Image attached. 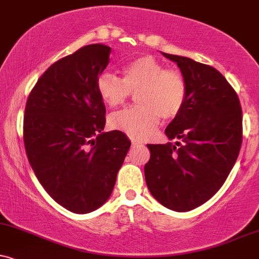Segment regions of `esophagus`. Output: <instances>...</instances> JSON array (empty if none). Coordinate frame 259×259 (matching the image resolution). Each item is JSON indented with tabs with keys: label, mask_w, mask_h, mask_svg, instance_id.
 Masks as SVG:
<instances>
[{
	"label": "esophagus",
	"mask_w": 259,
	"mask_h": 259,
	"mask_svg": "<svg viewBox=\"0 0 259 259\" xmlns=\"http://www.w3.org/2000/svg\"><path fill=\"white\" fill-rule=\"evenodd\" d=\"M132 145H133V147H141L142 143L138 142V141H136V139H132Z\"/></svg>",
	"instance_id": "1"
}]
</instances>
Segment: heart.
Listing matches in <instances>:
<instances>
[{"instance_id":"1","label":"heart","mask_w":259,"mask_h":259,"mask_svg":"<svg viewBox=\"0 0 259 259\" xmlns=\"http://www.w3.org/2000/svg\"><path fill=\"white\" fill-rule=\"evenodd\" d=\"M96 90L105 105L116 108L136 93L138 106L124 109L109 117L111 128L122 131L131 138L150 136L160 118L172 120L183 110L188 98V84L181 71L166 69L151 56H143L122 68V80L104 71L97 77Z\"/></svg>"}]
</instances>
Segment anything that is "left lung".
<instances>
[{
  "label": "left lung",
  "instance_id": "left-lung-1",
  "mask_svg": "<svg viewBox=\"0 0 259 259\" xmlns=\"http://www.w3.org/2000/svg\"><path fill=\"white\" fill-rule=\"evenodd\" d=\"M162 54L181 69L188 98L165 131L168 139L179 142L148 144L145 182L161 205L187 212L211 199L235 165L242 111L238 94L218 70L187 57Z\"/></svg>",
  "mask_w": 259,
  "mask_h": 259
}]
</instances>
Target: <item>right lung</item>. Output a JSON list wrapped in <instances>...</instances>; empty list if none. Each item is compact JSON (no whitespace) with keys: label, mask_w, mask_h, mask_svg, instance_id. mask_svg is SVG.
I'll use <instances>...</instances> for the list:
<instances>
[{"label":"right lung","mask_w":259,"mask_h":259,"mask_svg":"<svg viewBox=\"0 0 259 259\" xmlns=\"http://www.w3.org/2000/svg\"><path fill=\"white\" fill-rule=\"evenodd\" d=\"M110 51L88 45L52 64L25 106L23 136L30 165L52 199L78 214L110 197L131 147L120 131L103 132L105 105L96 82Z\"/></svg>","instance_id":"obj_1"}]
</instances>
